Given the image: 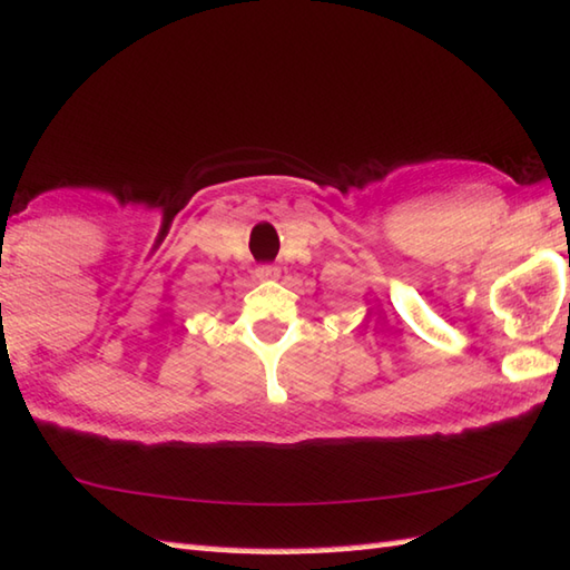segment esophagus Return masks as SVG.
<instances>
[{
    "instance_id": "esophagus-1",
    "label": "esophagus",
    "mask_w": 570,
    "mask_h": 570,
    "mask_svg": "<svg viewBox=\"0 0 570 570\" xmlns=\"http://www.w3.org/2000/svg\"><path fill=\"white\" fill-rule=\"evenodd\" d=\"M256 278L258 282H274V278H278V268L272 266V264H264L256 268Z\"/></svg>"
}]
</instances>
